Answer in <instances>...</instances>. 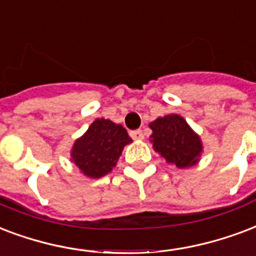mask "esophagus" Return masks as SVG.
<instances>
[{"label": "esophagus", "instance_id": "1", "mask_svg": "<svg viewBox=\"0 0 256 256\" xmlns=\"http://www.w3.org/2000/svg\"><path fill=\"white\" fill-rule=\"evenodd\" d=\"M130 136L136 141H141V140H144V132H142V130H132V132H130Z\"/></svg>", "mask_w": 256, "mask_h": 256}]
</instances>
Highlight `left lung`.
<instances>
[{
  "label": "left lung",
  "instance_id": "1",
  "mask_svg": "<svg viewBox=\"0 0 256 256\" xmlns=\"http://www.w3.org/2000/svg\"><path fill=\"white\" fill-rule=\"evenodd\" d=\"M150 128L153 130L150 141L154 150L168 162L176 164L177 168H188L198 162L202 150V141L182 116L173 114L157 118L150 124Z\"/></svg>",
  "mask_w": 256,
  "mask_h": 256
}]
</instances>
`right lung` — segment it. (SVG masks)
Wrapping results in <instances>:
<instances>
[{
  "instance_id": "add662e5",
  "label": "right lung",
  "mask_w": 256,
  "mask_h": 256,
  "mask_svg": "<svg viewBox=\"0 0 256 256\" xmlns=\"http://www.w3.org/2000/svg\"><path fill=\"white\" fill-rule=\"evenodd\" d=\"M132 142L128 132L110 120H96L72 148V161L92 178L107 174L115 166L122 149Z\"/></svg>"
}]
</instances>
